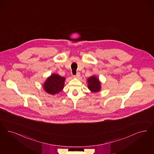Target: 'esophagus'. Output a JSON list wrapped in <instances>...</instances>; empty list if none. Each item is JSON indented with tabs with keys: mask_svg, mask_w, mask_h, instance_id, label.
I'll list each match as a JSON object with an SVG mask.
<instances>
[{
	"mask_svg": "<svg viewBox=\"0 0 154 154\" xmlns=\"http://www.w3.org/2000/svg\"><path fill=\"white\" fill-rule=\"evenodd\" d=\"M80 76V73H77L76 75H73V77L74 78H79V77Z\"/></svg>",
	"mask_w": 154,
	"mask_h": 154,
	"instance_id": "obj_1",
	"label": "esophagus"
}]
</instances>
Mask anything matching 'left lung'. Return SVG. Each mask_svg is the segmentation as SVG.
<instances>
[{
  "instance_id": "8db88e82",
  "label": "left lung",
  "mask_w": 154,
  "mask_h": 154,
  "mask_svg": "<svg viewBox=\"0 0 154 154\" xmlns=\"http://www.w3.org/2000/svg\"><path fill=\"white\" fill-rule=\"evenodd\" d=\"M89 89L92 92H98L101 89V82L96 76L93 75L88 79Z\"/></svg>"
}]
</instances>
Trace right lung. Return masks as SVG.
Returning a JSON list of instances; mask_svg holds the SVG:
<instances>
[{
	"mask_svg": "<svg viewBox=\"0 0 154 154\" xmlns=\"http://www.w3.org/2000/svg\"><path fill=\"white\" fill-rule=\"evenodd\" d=\"M65 79L57 74H51L45 81L43 88L48 94L55 95L64 88Z\"/></svg>",
	"mask_w": 154,
	"mask_h": 154,
	"instance_id": "add662e5",
	"label": "right lung"
}]
</instances>
